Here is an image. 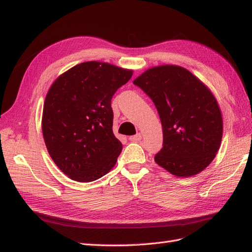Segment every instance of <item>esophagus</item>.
I'll list each match as a JSON object with an SVG mask.
<instances>
[{
	"label": "esophagus",
	"instance_id": "obj_1",
	"mask_svg": "<svg viewBox=\"0 0 252 252\" xmlns=\"http://www.w3.org/2000/svg\"><path fill=\"white\" fill-rule=\"evenodd\" d=\"M129 140L131 142H140L142 140V134H141V133H137V134H135V135L130 136Z\"/></svg>",
	"mask_w": 252,
	"mask_h": 252
}]
</instances>
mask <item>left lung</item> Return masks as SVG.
<instances>
[{
  "mask_svg": "<svg viewBox=\"0 0 252 252\" xmlns=\"http://www.w3.org/2000/svg\"><path fill=\"white\" fill-rule=\"evenodd\" d=\"M133 83L152 98L161 120L163 147L155 156L156 163L180 178L205 170L223 134L221 109L211 91L175 65L149 68Z\"/></svg>",
  "mask_w": 252,
  "mask_h": 252,
  "instance_id": "1",
  "label": "left lung"
}]
</instances>
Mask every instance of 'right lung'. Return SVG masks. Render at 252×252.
I'll return each mask as SVG.
<instances>
[{
    "label": "right lung",
    "instance_id": "right-lung-1",
    "mask_svg": "<svg viewBox=\"0 0 252 252\" xmlns=\"http://www.w3.org/2000/svg\"><path fill=\"white\" fill-rule=\"evenodd\" d=\"M132 74L108 63L85 62L51 85L42 132L53 161L71 180L92 182L114 168L122 144L112 132L111 98Z\"/></svg>",
    "mask_w": 252,
    "mask_h": 252
}]
</instances>
